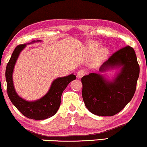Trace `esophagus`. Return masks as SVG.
I'll return each mask as SVG.
<instances>
[{"instance_id": "esophagus-1", "label": "esophagus", "mask_w": 147, "mask_h": 147, "mask_svg": "<svg viewBox=\"0 0 147 147\" xmlns=\"http://www.w3.org/2000/svg\"><path fill=\"white\" fill-rule=\"evenodd\" d=\"M85 74H86L85 71H84V70H80V71H78L77 74H76V76H77V77L78 78H81Z\"/></svg>"}]
</instances>
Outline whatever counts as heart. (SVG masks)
<instances>
[{
  "label": "heart",
  "mask_w": 147,
  "mask_h": 147,
  "mask_svg": "<svg viewBox=\"0 0 147 147\" xmlns=\"http://www.w3.org/2000/svg\"><path fill=\"white\" fill-rule=\"evenodd\" d=\"M99 44L96 42H90L87 45V54L88 56H91L94 54V61L95 63H98L104 60L108 55V49L106 47H101L98 49Z\"/></svg>",
  "instance_id": "heart-1"
}]
</instances>
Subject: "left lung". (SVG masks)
<instances>
[{
  "instance_id": "left-lung-1",
  "label": "left lung",
  "mask_w": 147,
  "mask_h": 147,
  "mask_svg": "<svg viewBox=\"0 0 147 147\" xmlns=\"http://www.w3.org/2000/svg\"><path fill=\"white\" fill-rule=\"evenodd\" d=\"M121 68L112 80L98 73H90L81 78L84 105L92 114L110 117L125 108L133 98L140 68L135 51L127 46L115 53L100 66L104 73Z\"/></svg>"
}]
</instances>
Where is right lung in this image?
<instances>
[{"instance_id": "1", "label": "right lung", "mask_w": 147, "mask_h": 147, "mask_svg": "<svg viewBox=\"0 0 147 147\" xmlns=\"http://www.w3.org/2000/svg\"><path fill=\"white\" fill-rule=\"evenodd\" d=\"M40 41L33 40L31 43ZM26 46V44H24L16 47L7 64L5 73L7 93L12 104L24 116L34 120L47 119L57 113L61 105L63 90L70 82L76 79V76L74 74H71L67 76L56 78L53 81L47 93L40 98L33 101L24 100L16 93L13 84L12 74L18 56Z\"/></svg>"}]
</instances>
